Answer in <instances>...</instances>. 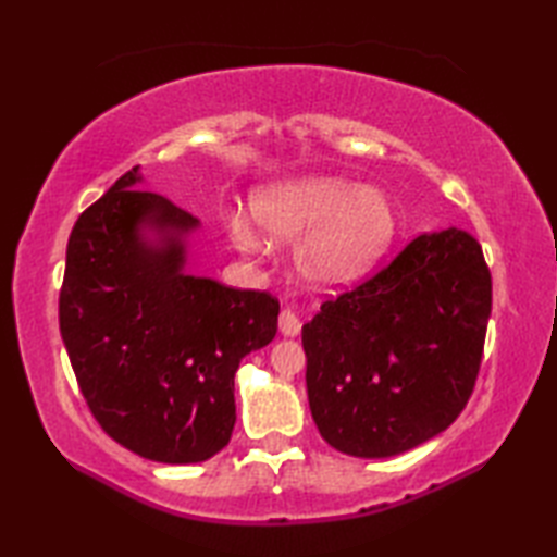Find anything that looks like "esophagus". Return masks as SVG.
I'll list each match as a JSON object with an SVG mask.
<instances>
[{
  "label": "esophagus",
  "instance_id": "34e87169",
  "mask_svg": "<svg viewBox=\"0 0 557 557\" xmlns=\"http://www.w3.org/2000/svg\"><path fill=\"white\" fill-rule=\"evenodd\" d=\"M301 330V318L292 309H285L280 313V333L285 337H297Z\"/></svg>",
  "mask_w": 557,
  "mask_h": 557
}]
</instances>
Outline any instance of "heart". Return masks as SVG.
Returning <instances> with one entry per match:
<instances>
[{
  "mask_svg": "<svg viewBox=\"0 0 557 557\" xmlns=\"http://www.w3.org/2000/svg\"><path fill=\"white\" fill-rule=\"evenodd\" d=\"M256 222L272 239H297V268L306 282L323 289L357 285L381 263L397 234V210L381 188L342 176H304L270 184L253 194ZM234 244L244 251H265V236L253 222H230Z\"/></svg>",
  "mask_w": 557,
  "mask_h": 557,
  "instance_id": "obj_1",
  "label": "heart"
}]
</instances>
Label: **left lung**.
I'll use <instances>...</instances> for the list:
<instances>
[{
  "label": "left lung",
  "instance_id": "1",
  "mask_svg": "<svg viewBox=\"0 0 557 557\" xmlns=\"http://www.w3.org/2000/svg\"><path fill=\"white\" fill-rule=\"evenodd\" d=\"M491 270L474 236L421 234L301 327L318 431L351 457L401 455L443 433L474 389Z\"/></svg>",
  "mask_w": 557,
  "mask_h": 557
}]
</instances>
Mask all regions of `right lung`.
Masks as SVG:
<instances>
[{
  "label": "right lung",
  "mask_w": 557,
  "mask_h": 557,
  "mask_svg": "<svg viewBox=\"0 0 557 557\" xmlns=\"http://www.w3.org/2000/svg\"><path fill=\"white\" fill-rule=\"evenodd\" d=\"M140 184L128 170L76 220L59 330L104 433L146 459L196 465L230 443L234 373L275 337L280 301L186 272L198 220Z\"/></svg>",
  "instance_id": "obj_1"
}]
</instances>
